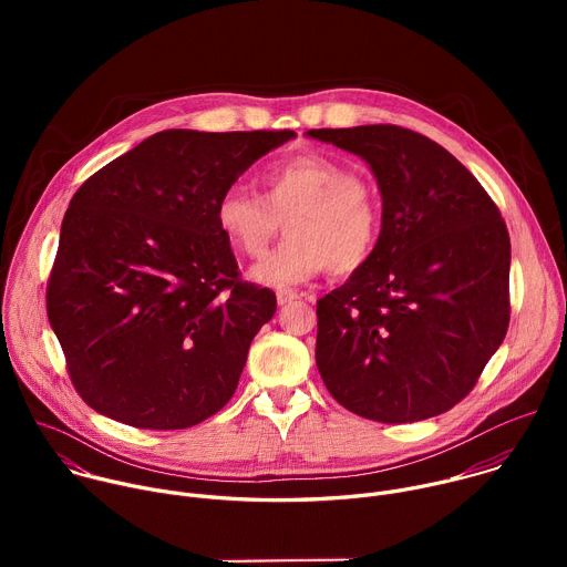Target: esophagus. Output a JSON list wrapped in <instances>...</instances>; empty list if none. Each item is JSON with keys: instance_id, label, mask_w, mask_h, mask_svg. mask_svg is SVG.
I'll return each instance as SVG.
<instances>
[{"instance_id": "34e87169", "label": "esophagus", "mask_w": 567, "mask_h": 567, "mask_svg": "<svg viewBox=\"0 0 567 567\" xmlns=\"http://www.w3.org/2000/svg\"><path fill=\"white\" fill-rule=\"evenodd\" d=\"M296 298H298V293H296L293 289H278V291H276L278 305H287V302H291V300H296Z\"/></svg>"}]
</instances>
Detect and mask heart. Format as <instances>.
<instances>
[{"label": "heart", "mask_w": 567, "mask_h": 567, "mask_svg": "<svg viewBox=\"0 0 567 567\" xmlns=\"http://www.w3.org/2000/svg\"><path fill=\"white\" fill-rule=\"evenodd\" d=\"M260 182L262 197L235 184L215 204L217 228L247 258L267 251L285 219V241L249 269L254 282L296 285L328 267L350 276L372 258L381 233L379 202L341 161L296 154L269 166Z\"/></svg>", "instance_id": "heart-1"}]
</instances>
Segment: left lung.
I'll use <instances>...</instances> for the list:
<instances>
[{"label":"left lung","mask_w":567,"mask_h":567,"mask_svg":"<svg viewBox=\"0 0 567 567\" xmlns=\"http://www.w3.org/2000/svg\"><path fill=\"white\" fill-rule=\"evenodd\" d=\"M307 136L361 156L383 202L372 258L316 305L322 383L341 406L383 424L451 411L509 326L501 210L449 150L413 130Z\"/></svg>","instance_id":"8db88e82"}]
</instances>
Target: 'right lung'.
<instances>
[{
	"mask_svg": "<svg viewBox=\"0 0 567 567\" xmlns=\"http://www.w3.org/2000/svg\"><path fill=\"white\" fill-rule=\"evenodd\" d=\"M293 136L164 130L75 190L47 313L71 383L96 413L179 431L233 396L276 293L237 278L215 204Z\"/></svg>",
	"mask_w": 567,
	"mask_h": 567,
	"instance_id": "obj_1",
	"label": "right lung"
}]
</instances>
